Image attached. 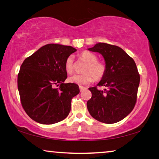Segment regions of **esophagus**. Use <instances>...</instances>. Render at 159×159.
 <instances>
[{
  "instance_id": "1",
  "label": "esophagus",
  "mask_w": 159,
  "mask_h": 159,
  "mask_svg": "<svg viewBox=\"0 0 159 159\" xmlns=\"http://www.w3.org/2000/svg\"><path fill=\"white\" fill-rule=\"evenodd\" d=\"M79 89H80V92H82V91H83L84 90H85L86 89V88L85 87H83V86H79Z\"/></svg>"
}]
</instances>
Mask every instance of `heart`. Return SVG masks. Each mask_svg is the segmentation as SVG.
<instances>
[{
	"label": "heart",
	"mask_w": 159,
	"mask_h": 159,
	"mask_svg": "<svg viewBox=\"0 0 159 159\" xmlns=\"http://www.w3.org/2000/svg\"><path fill=\"white\" fill-rule=\"evenodd\" d=\"M80 60L87 63L83 72L80 74H74L69 78L70 83L77 85L88 84L95 80V81L100 80L106 73V66L103 62L98 60V57L95 54L88 50H84L79 55ZM66 71L68 74H72L74 70V59L71 56L67 57L65 61Z\"/></svg>",
	"instance_id": "1"
}]
</instances>
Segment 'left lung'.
Masks as SVG:
<instances>
[{"instance_id":"left-lung-1","label":"left lung","mask_w":159,"mask_h":159,"mask_svg":"<svg viewBox=\"0 0 159 159\" xmlns=\"http://www.w3.org/2000/svg\"><path fill=\"white\" fill-rule=\"evenodd\" d=\"M100 53L106 64V73L98 85L89 88L92 98L87 102L90 114L98 121L111 123L123 119L133 111L137 100L139 74L133 59L122 48L99 43L88 48Z\"/></svg>"}]
</instances>
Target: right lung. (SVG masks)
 <instances>
[{"label": "right lung", "instance_id": "1", "mask_svg": "<svg viewBox=\"0 0 159 159\" xmlns=\"http://www.w3.org/2000/svg\"><path fill=\"white\" fill-rule=\"evenodd\" d=\"M76 51L71 46L48 44L21 65L17 76L21 103L35 121L53 124L69 115L71 99L80 90L75 83H64L67 78L64 65L67 57Z\"/></svg>", "mask_w": 159, "mask_h": 159}]
</instances>
